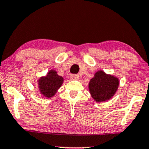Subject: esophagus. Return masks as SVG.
I'll return each instance as SVG.
<instances>
[{"mask_svg": "<svg viewBox=\"0 0 149 149\" xmlns=\"http://www.w3.org/2000/svg\"><path fill=\"white\" fill-rule=\"evenodd\" d=\"M79 76L78 74H71L70 75V79H78Z\"/></svg>", "mask_w": 149, "mask_h": 149, "instance_id": "obj_1", "label": "esophagus"}]
</instances>
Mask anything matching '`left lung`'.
<instances>
[{
    "instance_id": "obj_1",
    "label": "left lung",
    "mask_w": 149,
    "mask_h": 149,
    "mask_svg": "<svg viewBox=\"0 0 149 149\" xmlns=\"http://www.w3.org/2000/svg\"><path fill=\"white\" fill-rule=\"evenodd\" d=\"M118 78L104 72H97L89 83V89L92 98L96 102H102L109 100L114 95L119 87Z\"/></svg>"
}]
</instances>
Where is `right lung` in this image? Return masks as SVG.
<instances>
[{
  "label": "right lung",
  "mask_w": 149,
  "mask_h": 149,
  "mask_svg": "<svg viewBox=\"0 0 149 149\" xmlns=\"http://www.w3.org/2000/svg\"><path fill=\"white\" fill-rule=\"evenodd\" d=\"M63 81V77L59 76L55 70H50L45 77H42L38 80L40 92L47 98L53 97L61 87Z\"/></svg>",
  "instance_id": "1"
}]
</instances>
